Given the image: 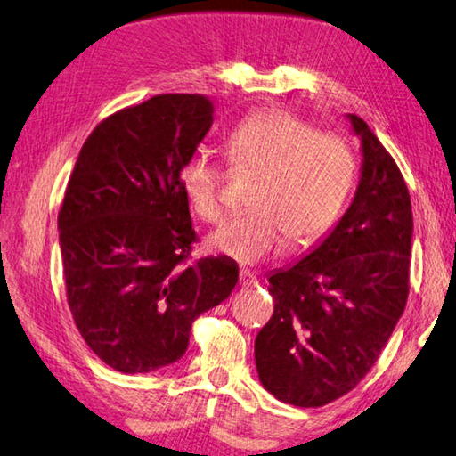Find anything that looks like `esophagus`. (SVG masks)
I'll return each instance as SVG.
<instances>
[{"label":"esophagus","instance_id":"esophagus-1","mask_svg":"<svg viewBox=\"0 0 456 456\" xmlns=\"http://www.w3.org/2000/svg\"><path fill=\"white\" fill-rule=\"evenodd\" d=\"M240 286L241 288H254V286H257L256 273H251L248 270H241V273H240Z\"/></svg>","mask_w":456,"mask_h":456}]
</instances>
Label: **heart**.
Listing matches in <instances>:
<instances>
[{
    "label": "heart",
    "mask_w": 456,
    "mask_h": 456,
    "mask_svg": "<svg viewBox=\"0 0 456 456\" xmlns=\"http://www.w3.org/2000/svg\"><path fill=\"white\" fill-rule=\"evenodd\" d=\"M231 162L259 172L249 205L207 237V248L240 264H257L284 248L308 245L327 233L349 197L357 160L343 135L316 132L313 124L284 110L259 111L225 137ZM186 200L202 221L223 215L221 170L205 151L180 170Z\"/></svg>",
    "instance_id": "1"
}]
</instances>
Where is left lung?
I'll use <instances>...</instances> for the list:
<instances>
[{
  "mask_svg": "<svg viewBox=\"0 0 456 456\" xmlns=\"http://www.w3.org/2000/svg\"><path fill=\"white\" fill-rule=\"evenodd\" d=\"M349 208L300 262L270 273L276 300L256 338L262 386L278 400L319 408L351 392L378 361L406 308L414 221L408 186L370 126Z\"/></svg>",
  "mask_w": 456,
  "mask_h": 456,
  "instance_id": "1",
  "label": "left lung"
}]
</instances>
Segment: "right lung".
Segmentation results:
<instances>
[{
	"label": "right lung",
	"instance_id": "obj_1",
	"mask_svg": "<svg viewBox=\"0 0 456 456\" xmlns=\"http://www.w3.org/2000/svg\"><path fill=\"white\" fill-rule=\"evenodd\" d=\"M211 126L208 99L156 95L101 121L72 168L59 213L69 306L115 371L175 363L240 280L225 256L186 264L197 235L180 170Z\"/></svg>",
	"mask_w": 456,
	"mask_h": 456
}]
</instances>
